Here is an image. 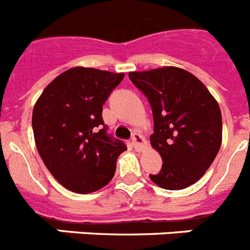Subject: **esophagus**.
Returning <instances> with one entry per match:
<instances>
[{
    "label": "esophagus",
    "mask_w": 250,
    "mask_h": 250,
    "mask_svg": "<svg viewBox=\"0 0 250 250\" xmlns=\"http://www.w3.org/2000/svg\"><path fill=\"white\" fill-rule=\"evenodd\" d=\"M133 146L135 149H138V150H142V149H144L146 146V140L144 139V136H142L140 134H134L133 135Z\"/></svg>",
    "instance_id": "1"
}]
</instances>
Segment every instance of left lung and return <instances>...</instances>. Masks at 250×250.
Returning <instances> with one entry per match:
<instances>
[{
	"label": "left lung",
	"instance_id": "8db88e82",
	"mask_svg": "<svg viewBox=\"0 0 250 250\" xmlns=\"http://www.w3.org/2000/svg\"><path fill=\"white\" fill-rule=\"evenodd\" d=\"M153 111V149L162 157L150 180L164 189H183L208 169L223 142L220 106L206 86L182 68L130 72Z\"/></svg>",
	"mask_w": 250,
	"mask_h": 250
}]
</instances>
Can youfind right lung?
Instances as JSON below:
<instances>
[{"label": "right lung", "instance_id": "right-lung-1", "mask_svg": "<svg viewBox=\"0 0 250 250\" xmlns=\"http://www.w3.org/2000/svg\"><path fill=\"white\" fill-rule=\"evenodd\" d=\"M124 73L73 67L44 88L33 110L36 149L55 180L76 193L106 186L126 150L106 134L102 106Z\"/></svg>", "mask_w": 250, "mask_h": 250}]
</instances>
